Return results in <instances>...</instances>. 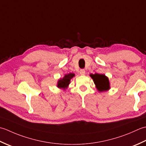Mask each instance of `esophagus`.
Segmentation results:
<instances>
[{"label": "esophagus", "mask_w": 146, "mask_h": 146, "mask_svg": "<svg viewBox=\"0 0 146 146\" xmlns=\"http://www.w3.org/2000/svg\"><path fill=\"white\" fill-rule=\"evenodd\" d=\"M86 74V70L84 69H81V70H80V74L81 75H84V74Z\"/></svg>", "instance_id": "obj_1"}]
</instances>
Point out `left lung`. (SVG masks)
<instances>
[{"label":"left lung","instance_id":"obj_1","mask_svg":"<svg viewBox=\"0 0 146 146\" xmlns=\"http://www.w3.org/2000/svg\"><path fill=\"white\" fill-rule=\"evenodd\" d=\"M90 76L93 79L94 84L96 86V88L99 91H104L108 90L110 89V83L108 78L104 74H91Z\"/></svg>","mask_w":146,"mask_h":146}]
</instances>
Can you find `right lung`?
Wrapping results in <instances>:
<instances>
[{
  "label": "right lung",
  "mask_w": 146,
  "mask_h": 146,
  "mask_svg": "<svg viewBox=\"0 0 146 146\" xmlns=\"http://www.w3.org/2000/svg\"><path fill=\"white\" fill-rule=\"evenodd\" d=\"M74 76H75V74L73 73L66 74V75L64 77L63 79H61L58 81V88L62 89L67 88L69 84L70 79H72Z\"/></svg>",
  "instance_id": "1"
}]
</instances>
